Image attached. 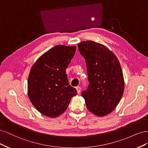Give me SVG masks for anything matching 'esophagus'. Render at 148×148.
<instances>
[{
    "mask_svg": "<svg viewBox=\"0 0 148 148\" xmlns=\"http://www.w3.org/2000/svg\"><path fill=\"white\" fill-rule=\"evenodd\" d=\"M76 89H77L78 94H79L80 91H81V88H80L79 86H77V87H76Z\"/></svg>",
    "mask_w": 148,
    "mask_h": 148,
    "instance_id": "34e87169",
    "label": "esophagus"
}]
</instances>
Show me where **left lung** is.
<instances>
[{"instance_id": "left-lung-1", "label": "left lung", "mask_w": 148, "mask_h": 148, "mask_svg": "<svg viewBox=\"0 0 148 148\" xmlns=\"http://www.w3.org/2000/svg\"><path fill=\"white\" fill-rule=\"evenodd\" d=\"M84 58L89 84L82 92L87 109L103 117L114 110L124 91V79L120 62L114 53L101 44L91 41L78 44Z\"/></svg>"}]
</instances>
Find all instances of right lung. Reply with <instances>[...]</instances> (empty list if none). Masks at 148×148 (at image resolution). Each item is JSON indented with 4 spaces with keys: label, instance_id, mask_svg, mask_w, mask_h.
Masks as SVG:
<instances>
[{
    "label": "right lung",
    "instance_id": "add662e5",
    "mask_svg": "<svg viewBox=\"0 0 148 148\" xmlns=\"http://www.w3.org/2000/svg\"><path fill=\"white\" fill-rule=\"evenodd\" d=\"M76 46L57 45L44 53L31 68L28 79L29 99L40 113L54 118L63 114L77 94L71 86L65 70Z\"/></svg>",
    "mask_w": 148,
    "mask_h": 148
}]
</instances>
